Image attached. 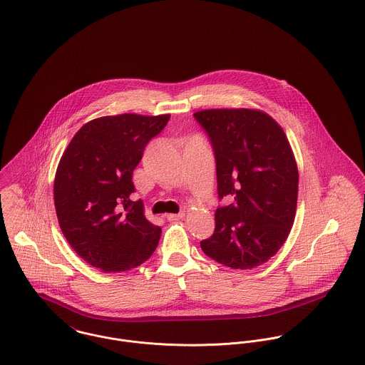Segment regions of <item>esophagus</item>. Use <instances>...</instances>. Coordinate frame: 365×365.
Segmentation results:
<instances>
[{
	"label": "esophagus",
	"instance_id": "34e87169",
	"mask_svg": "<svg viewBox=\"0 0 365 365\" xmlns=\"http://www.w3.org/2000/svg\"><path fill=\"white\" fill-rule=\"evenodd\" d=\"M184 216H185L184 212H180V213H168V215H166L167 220H170V222H173V220H180V219H182Z\"/></svg>",
	"mask_w": 365,
	"mask_h": 365
}]
</instances>
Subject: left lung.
<instances>
[{
  "label": "left lung",
  "instance_id": "left-lung-1",
  "mask_svg": "<svg viewBox=\"0 0 365 365\" xmlns=\"http://www.w3.org/2000/svg\"><path fill=\"white\" fill-rule=\"evenodd\" d=\"M194 117L213 146L219 199H227L200 248L232 269L262 265L284 244L296 217L299 168L289 139L259 110L210 108Z\"/></svg>",
  "mask_w": 365,
  "mask_h": 365
}]
</instances>
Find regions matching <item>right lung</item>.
<instances>
[{
  "label": "right lung",
  "mask_w": 365,
  "mask_h": 365,
  "mask_svg": "<svg viewBox=\"0 0 365 365\" xmlns=\"http://www.w3.org/2000/svg\"><path fill=\"white\" fill-rule=\"evenodd\" d=\"M170 114L106 115L86 123L66 146L54 180L61 232L73 251L101 272H125L155 252L162 229L143 215L133 173Z\"/></svg>",
  "instance_id": "1"
}]
</instances>
